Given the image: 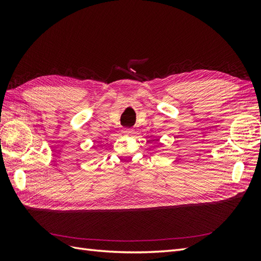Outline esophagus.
I'll use <instances>...</instances> for the list:
<instances>
[{
  "label": "esophagus",
  "mask_w": 261,
  "mask_h": 261,
  "mask_svg": "<svg viewBox=\"0 0 261 261\" xmlns=\"http://www.w3.org/2000/svg\"><path fill=\"white\" fill-rule=\"evenodd\" d=\"M122 133L124 134V135H126V136H130V135H133V134H134V130L130 129V128H124L122 130Z\"/></svg>",
  "instance_id": "1"
}]
</instances>
